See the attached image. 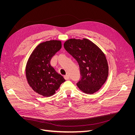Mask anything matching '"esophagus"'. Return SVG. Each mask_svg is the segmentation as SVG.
<instances>
[{"label":"esophagus","instance_id":"1","mask_svg":"<svg viewBox=\"0 0 135 135\" xmlns=\"http://www.w3.org/2000/svg\"><path fill=\"white\" fill-rule=\"evenodd\" d=\"M64 78L65 79V80H69V76L68 75H66L64 76Z\"/></svg>","mask_w":135,"mask_h":135}]
</instances>
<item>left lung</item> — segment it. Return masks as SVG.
I'll use <instances>...</instances> for the list:
<instances>
[{
	"label": "left lung",
	"instance_id": "obj_1",
	"mask_svg": "<svg viewBox=\"0 0 135 135\" xmlns=\"http://www.w3.org/2000/svg\"><path fill=\"white\" fill-rule=\"evenodd\" d=\"M66 51L79 64L81 79L76 83L81 91L93 94L107 80L109 67L106 57L95 44L87 39H70L64 43Z\"/></svg>",
	"mask_w": 135,
	"mask_h": 135
}]
</instances>
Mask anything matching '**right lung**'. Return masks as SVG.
<instances>
[{"instance_id":"right-lung-1","label":"right lung","mask_w":135,"mask_h":135,"mask_svg":"<svg viewBox=\"0 0 135 135\" xmlns=\"http://www.w3.org/2000/svg\"><path fill=\"white\" fill-rule=\"evenodd\" d=\"M62 47L60 40L40 43L32 52L26 66V76L32 89L44 97L54 95L65 79L55 70L50 61Z\"/></svg>"}]
</instances>
